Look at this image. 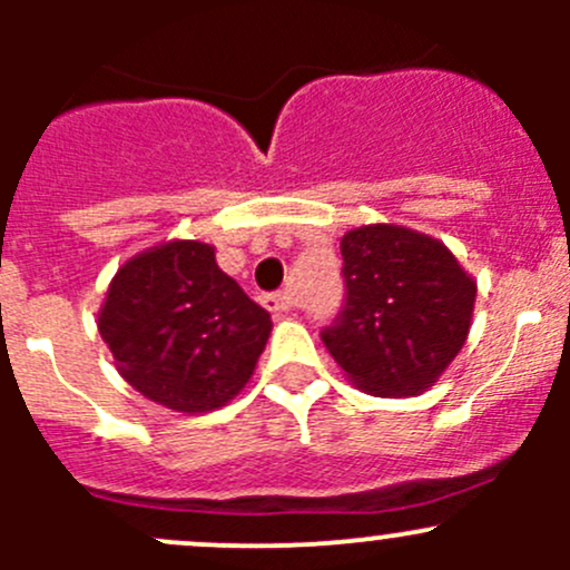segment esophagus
I'll use <instances>...</instances> for the list:
<instances>
[{
    "mask_svg": "<svg viewBox=\"0 0 570 570\" xmlns=\"http://www.w3.org/2000/svg\"><path fill=\"white\" fill-rule=\"evenodd\" d=\"M264 306L275 314H286L292 308V295L289 292H275V295L264 297Z\"/></svg>",
    "mask_w": 570,
    "mask_h": 570,
    "instance_id": "1",
    "label": "esophagus"
}]
</instances>
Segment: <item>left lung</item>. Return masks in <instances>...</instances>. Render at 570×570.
I'll return each mask as SVG.
<instances>
[{
	"mask_svg": "<svg viewBox=\"0 0 570 570\" xmlns=\"http://www.w3.org/2000/svg\"><path fill=\"white\" fill-rule=\"evenodd\" d=\"M347 303L322 331L347 381L375 396H416L461 353L476 281L441 239L394 223L342 237Z\"/></svg>",
	"mask_w": 570,
	"mask_h": 570,
	"instance_id": "1",
	"label": "left lung"
}]
</instances>
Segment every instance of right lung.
I'll list each match as a JSON object with an SVG mask.
<instances>
[{"label":"right lung","mask_w":570,"mask_h":570,"mask_svg":"<svg viewBox=\"0 0 570 570\" xmlns=\"http://www.w3.org/2000/svg\"><path fill=\"white\" fill-rule=\"evenodd\" d=\"M273 320L200 239H170L126 258L99 308L115 370L146 400L209 413L245 389Z\"/></svg>","instance_id":"add662e5"}]
</instances>
